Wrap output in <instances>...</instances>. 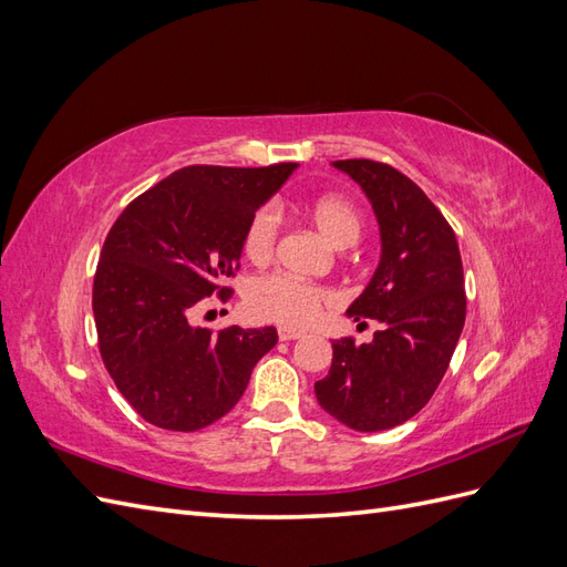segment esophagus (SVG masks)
<instances>
[{"label":"esophagus","instance_id":"esophagus-1","mask_svg":"<svg viewBox=\"0 0 567 567\" xmlns=\"http://www.w3.org/2000/svg\"><path fill=\"white\" fill-rule=\"evenodd\" d=\"M298 338H302V333L300 331H293V329H279V340H298Z\"/></svg>","mask_w":567,"mask_h":567}]
</instances>
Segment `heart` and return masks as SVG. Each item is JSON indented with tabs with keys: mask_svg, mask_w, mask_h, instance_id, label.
I'll list each match as a JSON object with an SVG mask.
<instances>
[{
	"mask_svg": "<svg viewBox=\"0 0 567 567\" xmlns=\"http://www.w3.org/2000/svg\"><path fill=\"white\" fill-rule=\"evenodd\" d=\"M305 217L336 248H350L362 236V215L354 203L342 196H321L307 203ZM279 236V215L271 208L257 210L244 231V252L250 262H267ZM333 296L329 290L298 279L271 274L255 279L246 290V307L255 319L274 321L284 329H307L312 326Z\"/></svg>",
	"mask_w": 567,
	"mask_h": 567,
	"instance_id": "1",
	"label": "heart"
}]
</instances>
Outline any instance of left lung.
Instances as JSON below:
<instances>
[{
	"instance_id": "left-lung-1",
	"label": "left lung",
	"mask_w": 567,
	"mask_h": 567,
	"mask_svg": "<svg viewBox=\"0 0 567 567\" xmlns=\"http://www.w3.org/2000/svg\"><path fill=\"white\" fill-rule=\"evenodd\" d=\"M333 167L362 186L381 229L379 269L348 317L383 326L364 346L333 340L329 375L315 392L352 431H388L419 414L452 362L466 321L461 252L450 221L400 169L367 158Z\"/></svg>"
}]
</instances>
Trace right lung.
Masks as SVG:
<instances>
[{"mask_svg":"<svg viewBox=\"0 0 567 567\" xmlns=\"http://www.w3.org/2000/svg\"><path fill=\"white\" fill-rule=\"evenodd\" d=\"M298 165H188L120 213L101 250L92 310L99 352L144 421L194 433L234 409L277 329L213 333L194 312L234 277L244 231Z\"/></svg>","mask_w":567,"mask_h":567,"instance_id":"obj_1","label":"right lung"}]
</instances>
